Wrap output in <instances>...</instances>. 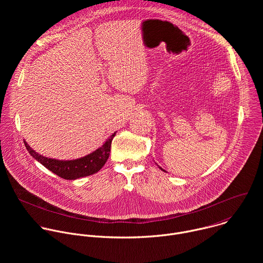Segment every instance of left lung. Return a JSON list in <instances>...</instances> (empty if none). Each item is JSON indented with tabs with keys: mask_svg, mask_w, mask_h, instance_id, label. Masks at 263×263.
Segmentation results:
<instances>
[{
	"mask_svg": "<svg viewBox=\"0 0 263 263\" xmlns=\"http://www.w3.org/2000/svg\"><path fill=\"white\" fill-rule=\"evenodd\" d=\"M160 168H161V167H160ZM161 170H162V168H161ZM162 171H163V170H162Z\"/></svg>",
	"mask_w": 263,
	"mask_h": 263,
	"instance_id": "obj_1",
	"label": "left lung"
}]
</instances>
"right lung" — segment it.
I'll list each match as a JSON object with an SVG mask.
<instances>
[{"label": "right lung", "mask_w": 263, "mask_h": 263, "mask_svg": "<svg viewBox=\"0 0 263 263\" xmlns=\"http://www.w3.org/2000/svg\"><path fill=\"white\" fill-rule=\"evenodd\" d=\"M115 136H116V133L112 134L110 138H108L106 142L93 153L76 160H67V161L44 157L39 153H36L34 149H32L26 141L24 142H25L26 148L28 149V152L31 154V156L35 158L37 161H40L48 170H50L60 178H63L66 180H74V179L96 174L104 166V164L106 163L109 157L111 142Z\"/></svg>", "instance_id": "right-lung-1"}]
</instances>
